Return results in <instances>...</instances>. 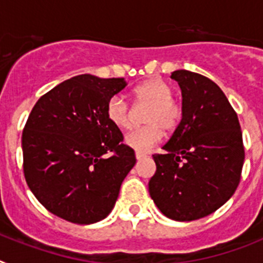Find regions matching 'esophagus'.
Segmentation results:
<instances>
[{
  "instance_id": "obj_1",
  "label": "esophagus",
  "mask_w": 263,
  "mask_h": 263,
  "mask_svg": "<svg viewBox=\"0 0 263 263\" xmlns=\"http://www.w3.org/2000/svg\"><path fill=\"white\" fill-rule=\"evenodd\" d=\"M135 156H136V159L138 160H141V159H145V157H147V155L141 154V152H136V154H135Z\"/></svg>"
}]
</instances>
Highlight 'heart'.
Here are the masks:
<instances>
[{
  "label": "heart",
  "instance_id": "obj_1",
  "mask_svg": "<svg viewBox=\"0 0 263 263\" xmlns=\"http://www.w3.org/2000/svg\"><path fill=\"white\" fill-rule=\"evenodd\" d=\"M172 95V87L159 78L144 81L132 90L136 103L149 106L144 115L147 124L125 135V144L135 151L145 152L163 139L164 129L172 132L179 127L182 119V106ZM106 115L108 122L118 128L127 129L131 127V107L119 95L108 99Z\"/></svg>",
  "mask_w": 263,
  "mask_h": 263
}]
</instances>
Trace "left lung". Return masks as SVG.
I'll list each match as a JSON object with an SVG mask.
<instances>
[{
	"instance_id": "left-lung-1",
	"label": "left lung",
	"mask_w": 263,
	"mask_h": 263,
	"mask_svg": "<svg viewBox=\"0 0 263 263\" xmlns=\"http://www.w3.org/2000/svg\"><path fill=\"white\" fill-rule=\"evenodd\" d=\"M182 93V119L163 149L154 155L156 172L149 195L160 212L176 221L213 213L236 192L245 149L238 116L218 86L204 75H171Z\"/></svg>"
}]
</instances>
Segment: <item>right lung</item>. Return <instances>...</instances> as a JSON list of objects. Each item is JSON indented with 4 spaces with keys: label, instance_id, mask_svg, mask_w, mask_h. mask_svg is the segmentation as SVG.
Returning a JSON list of instances; mask_svg holds the SVG:
<instances>
[{
    "label": "right lung",
    "instance_id": "1",
    "mask_svg": "<svg viewBox=\"0 0 263 263\" xmlns=\"http://www.w3.org/2000/svg\"><path fill=\"white\" fill-rule=\"evenodd\" d=\"M125 84L123 78L78 75L42 95L27 118L22 132L27 185L47 211L68 222L106 218L136 163L106 115L108 99Z\"/></svg>",
    "mask_w": 263,
    "mask_h": 263
}]
</instances>
